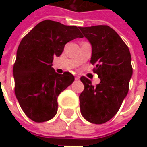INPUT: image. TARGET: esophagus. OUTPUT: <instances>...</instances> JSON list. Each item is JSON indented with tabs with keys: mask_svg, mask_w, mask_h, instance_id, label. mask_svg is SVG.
I'll return each instance as SVG.
<instances>
[{
	"mask_svg": "<svg viewBox=\"0 0 147 147\" xmlns=\"http://www.w3.org/2000/svg\"><path fill=\"white\" fill-rule=\"evenodd\" d=\"M75 80H79V77H75Z\"/></svg>",
	"mask_w": 147,
	"mask_h": 147,
	"instance_id": "obj_1",
	"label": "esophagus"
}]
</instances>
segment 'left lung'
Instances as JSON below:
<instances>
[{
	"mask_svg": "<svg viewBox=\"0 0 147 147\" xmlns=\"http://www.w3.org/2000/svg\"><path fill=\"white\" fill-rule=\"evenodd\" d=\"M92 45L91 63L100 82L81 77L84 90L79 96L80 110L90 123L101 124L119 111L128 92L133 75L131 54L127 46L113 28L107 25L78 27Z\"/></svg>",
	"mask_w": 147,
	"mask_h": 147,
	"instance_id": "8db88e82",
	"label": "left lung"
}]
</instances>
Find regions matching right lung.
Returning a JSON list of instances; mask_svg holds the SVG:
<instances>
[{
	"instance_id": "1",
	"label": "right lung",
	"mask_w": 147,
	"mask_h": 147,
	"mask_svg": "<svg viewBox=\"0 0 147 147\" xmlns=\"http://www.w3.org/2000/svg\"><path fill=\"white\" fill-rule=\"evenodd\" d=\"M82 37L76 26L44 20L22 39L13 68L14 93L32 121H48L56 115L58 96L74 77L69 72L55 73L51 67L54 57L62 54L66 43Z\"/></svg>"
}]
</instances>
